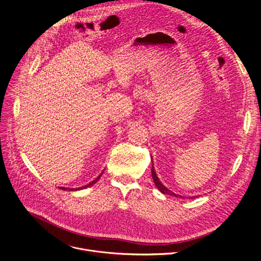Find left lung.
<instances>
[{
  "label": "left lung",
  "instance_id": "left-lung-1",
  "mask_svg": "<svg viewBox=\"0 0 261 261\" xmlns=\"http://www.w3.org/2000/svg\"><path fill=\"white\" fill-rule=\"evenodd\" d=\"M151 175H152V178H153V181H154L156 188L161 191V193H163V194H165V195H171V196H174V197L182 198V196H180V195H178V194H175V193H173L172 191H170L169 189H167V188L160 181L159 177L156 176V173H155V171H154L153 165H152V169H151Z\"/></svg>",
  "mask_w": 261,
  "mask_h": 261
}]
</instances>
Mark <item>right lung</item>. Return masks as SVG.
Listing matches in <instances>:
<instances>
[{
  "label": "right lung",
  "instance_id": "add662e5",
  "mask_svg": "<svg viewBox=\"0 0 261 261\" xmlns=\"http://www.w3.org/2000/svg\"><path fill=\"white\" fill-rule=\"evenodd\" d=\"M100 176H101V174H100L98 177H96L94 180H92L90 184H88L87 186H84V187H81V188H77V189H75V190H83V189H85V188H88V187H90V186H93V185L100 178ZM61 190H66V189H65V188H61ZM70 191H73V189H71Z\"/></svg>",
  "mask_w": 261,
  "mask_h": 261
}]
</instances>
